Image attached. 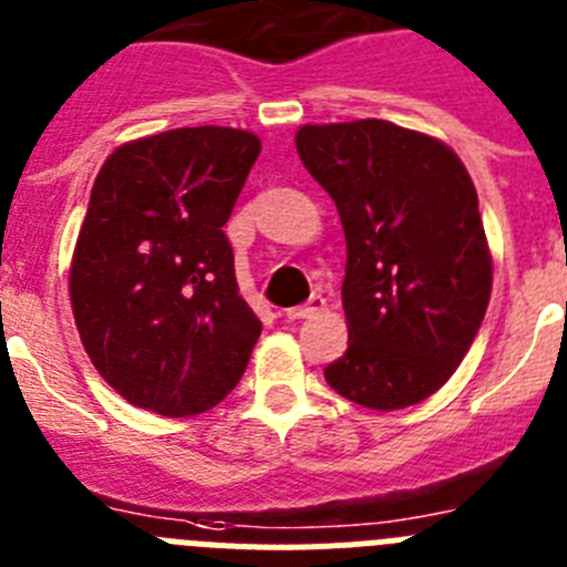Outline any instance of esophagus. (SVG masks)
<instances>
[{
	"mask_svg": "<svg viewBox=\"0 0 567 567\" xmlns=\"http://www.w3.org/2000/svg\"><path fill=\"white\" fill-rule=\"evenodd\" d=\"M326 309V298L323 295H311L303 306H295V309H287V318L289 320H306V318H315L320 311Z\"/></svg>",
	"mask_w": 567,
	"mask_h": 567,
	"instance_id": "34e87169",
	"label": "esophagus"
}]
</instances>
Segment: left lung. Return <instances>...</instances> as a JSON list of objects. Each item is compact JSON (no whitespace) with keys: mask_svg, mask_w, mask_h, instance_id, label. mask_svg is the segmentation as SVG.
<instances>
[{"mask_svg":"<svg viewBox=\"0 0 567 567\" xmlns=\"http://www.w3.org/2000/svg\"><path fill=\"white\" fill-rule=\"evenodd\" d=\"M295 145L334 199L348 249V348L326 382L382 413L424 402L461 365L492 295L470 171L439 137L377 117L306 123Z\"/></svg>","mask_w":567,"mask_h":567,"instance_id":"left-lung-1","label":"left lung"}]
</instances>
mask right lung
<instances>
[{
  "instance_id": "right-lung-1",
  "label": "right lung",
  "mask_w": 567,
  "mask_h": 567,
  "mask_svg": "<svg viewBox=\"0 0 567 567\" xmlns=\"http://www.w3.org/2000/svg\"><path fill=\"white\" fill-rule=\"evenodd\" d=\"M261 154L247 128L128 140L92 185L70 300L92 365L128 404L182 419L238 385L261 320L221 227Z\"/></svg>"
}]
</instances>
